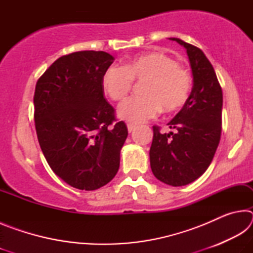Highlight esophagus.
<instances>
[{"label": "esophagus", "mask_w": 253, "mask_h": 253, "mask_svg": "<svg viewBox=\"0 0 253 253\" xmlns=\"http://www.w3.org/2000/svg\"><path fill=\"white\" fill-rule=\"evenodd\" d=\"M136 128L135 125H132V124H127V129H128V132H131L132 130H134Z\"/></svg>", "instance_id": "34e87169"}]
</instances>
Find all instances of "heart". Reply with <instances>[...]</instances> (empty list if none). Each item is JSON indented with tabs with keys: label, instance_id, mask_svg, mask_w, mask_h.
I'll list each match as a JSON object with an SVG mask.
<instances>
[{
	"label": "heart",
	"instance_id": "1",
	"mask_svg": "<svg viewBox=\"0 0 253 253\" xmlns=\"http://www.w3.org/2000/svg\"><path fill=\"white\" fill-rule=\"evenodd\" d=\"M132 80L144 83L143 97H134L119 106L118 116L132 124L152 119L160 113L174 111L185 104L191 91L188 71L169 55L148 52L136 55L124 67H110L102 77V88L110 99L122 101L132 88Z\"/></svg>",
	"mask_w": 253,
	"mask_h": 253
}]
</instances>
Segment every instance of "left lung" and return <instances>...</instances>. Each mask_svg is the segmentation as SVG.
I'll use <instances>...</instances> for the list:
<instances>
[{
  "mask_svg": "<svg viewBox=\"0 0 253 253\" xmlns=\"http://www.w3.org/2000/svg\"><path fill=\"white\" fill-rule=\"evenodd\" d=\"M186 50L193 88L183 108L168 125L173 131L162 134L153 127L149 160L153 174L172 186L187 185L211 164L222 129L221 85L203 51L177 38H169Z\"/></svg>",
  "mask_w": 253,
  "mask_h": 253,
  "instance_id": "obj_1",
  "label": "left lung"
}]
</instances>
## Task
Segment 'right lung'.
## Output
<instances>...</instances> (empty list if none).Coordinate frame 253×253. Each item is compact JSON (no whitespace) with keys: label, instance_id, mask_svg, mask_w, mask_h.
Masks as SVG:
<instances>
[{"label":"right lung","instance_id":"obj_1","mask_svg":"<svg viewBox=\"0 0 253 253\" xmlns=\"http://www.w3.org/2000/svg\"><path fill=\"white\" fill-rule=\"evenodd\" d=\"M115 58L104 51H78L59 58L40 77L34 122L51 169L70 186L93 191L115 177L128 130L115 124L102 77Z\"/></svg>","mask_w":253,"mask_h":253}]
</instances>
